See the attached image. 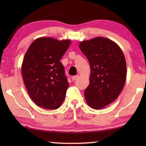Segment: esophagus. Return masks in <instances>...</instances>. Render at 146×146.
<instances>
[{"label": "esophagus", "instance_id": "obj_1", "mask_svg": "<svg viewBox=\"0 0 146 146\" xmlns=\"http://www.w3.org/2000/svg\"><path fill=\"white\" fill-rule=\"evenodd\" d=\"M79 75H73V76L71 77V80H73V81H75V80H77V78H78Z\"/></svg>", "mask_w": 146, "mask_h": 146}]
</instances>
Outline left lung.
Here are the masks:
<instances>
[{
	"label": "left lung",
	"mask_w": 146,
	"mask_h": 146,
	"mask_svg": "<svg viewBox=\"0 0 146 146\" xmlns=\"http://www.w3.org/2000/svg\"><path fill=\"white\" fill-rule=\"evenodd\" d=\"M79 46L91 70L90 84L84 90L85 99L90 107L102 109L113 102L124 86L125 57L116 43L102 37L81 42Z\"/></svg>",
	"instance_id": "8db88e82"
}]
</instances>
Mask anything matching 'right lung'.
Returning a JSON list of instances; mask_svg holds the SVG:
<instances>
[{
    "mask_svg": "<svg viewBox=\"0 0 146 146\" xmlns=\"http://www.w3.org/2000/svg\"><path fill=\"white\" fill-rule=\"evenodd\" d=\"M71 40L40 38L30 45L22 65V74L29 95L38 106L57 109L66 96L69 84L60 62Z\"/></svg>",
    "mask_w": 146,
    "mask_h": 146,
    "instance_id": "1",
    "label": "right lung"
}]
</instances>
